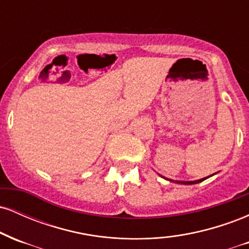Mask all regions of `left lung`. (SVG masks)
Returning <instances> with one entry per match:
<instances>
[{"label": "left lung", "mask_w": 249, "mask_h": 249, "mask_svg": "<svg viewBox=\"0 0 249 249\" xmlns=\"http://www.w3.org/2000/svg\"><path fill=\"white\" fill-rule=\"evenodd\" d=\"M208 177H206V178H202V179H199V180H194V181H174V182H178V184H184V185H193V184H198V182H201L204 181L205 179H207ZM172 181V180H171Z\"/></svg>", "instance_id": "left-lung-1"}]
</instances>
